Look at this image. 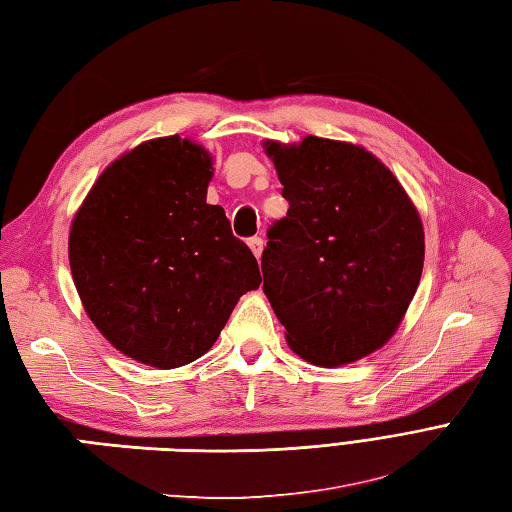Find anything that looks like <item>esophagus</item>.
Returning a JSON list of instances; mask_svg holds the SVG:
<instances>
[{
  "label": "esophagus",
  "instance_id": "obj_1",
  "mask_svg": "<svg viewBox=\"0 0 512 512\" xmlns=\"http://www.w3.org/2000/svg\"><path fill=\"white\" fill-rule=\"evenodd\" d=\"M247 245H249V249H252V252H254V256L256 258H260V254H263V238H260V236H252V238H249V241H247Z\"/></svg>",
  "mask_w": 512,
  "mask_h": 512
}]
</instances>
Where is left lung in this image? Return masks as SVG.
<instances>
[{
  "label": "left lung",
  "instance_id": "obj_1",
  "mask_svg": "<svg viewBox=\"0 0 512 512\" xmlns=\"http://www.w3.org/2000/svg\"><path fill=\"white\" fill-rule=\"evenodd\" d=\"M287 217L267 230L263 291L293 352L342 366L399 328L423 274L425 234L403 186L355 144L267 142Z\"/></svg>",
  "mask_w": 512,
  "mask_h": 512
}]
</instances>
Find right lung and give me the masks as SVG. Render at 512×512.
<instances>
[{
    "instance_id": "1",
    "label": "right lung",
    "mask_w": 512,
    "mask_h": 512,
    "mask_svg": "<svg viewBox=\"0 0 512 512\" xmlns=\"http://www.w3.org/2000/svg\"><path fill=\"white\" fill-rule=\"evenodd\" d=\"M212 160L177 135L122 155L89 190L70 232V267L87 315L124 355L179 368L217 342L258 263L206 203Z\"/></svg>"
}]
</instances>
